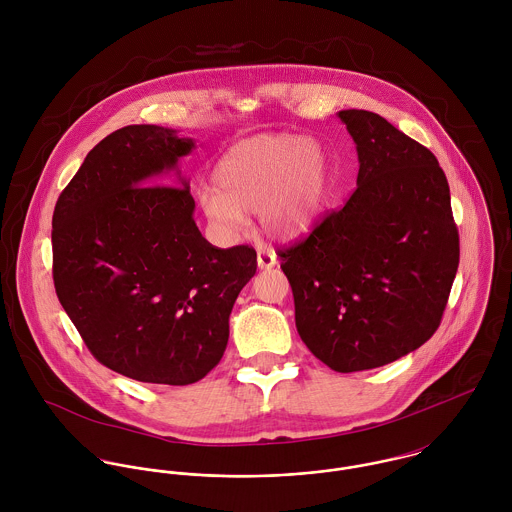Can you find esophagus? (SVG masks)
<instances>
[{
	"label": "esophagus",
	"instance_id": "obj_1",
	"mask_svg": "<svg viewBox=\"0 0 512 512\" xmlns=\"http://www.w3.org/2000/svg\"><path fill=\"white\" fill-rule=\"evenodd\" d=\"M276 264H278L276 254H274L270 248H260V250H258V268L270 270V268H274Z\"/></svg>",
	"mask_w": 512,
	"mask_h": 512
}]
</instances>
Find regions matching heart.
Returning a JSON list of instances; mask_svg holds the SVG:
<instances>
[{
	"mask_svg": "<svg viewBox=\"0 0 512 512\" xmlns=\"http://www.w3.org/2000/svg\"><path fill=\"white\" fill-rule=\"evenodd\" d=\"M213 187L199 197L205 215L224 230L260 211L264 230L295 238L319 219L331 193L329 161L315 140L292 134L256 136L222 153Z\"/></svg>",
	"mask_w": 512,
	"mask_h": 512,
	"instance_id": "1",
	"label": "heart"
}]
</instances>
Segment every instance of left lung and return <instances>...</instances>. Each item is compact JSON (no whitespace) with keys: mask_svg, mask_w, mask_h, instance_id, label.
<instances>
[{"mask_svg":"<svg viewBox=\"0 0 512 512\" xmlns=\"http://www.w3.org/2000/svg\"><path fill=\"white\" fill-rule=\"evenodd\" d=\"M337 116L357 146V189L280 258L301 341L329 368L357 372L394 363L436 333L459 234L428 147L374 112Z\"/></svg>","mask_w":512,"mask_h":512,"instance_id":"8db88e82","label":"left lung"}]
</instances>
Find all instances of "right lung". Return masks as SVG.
Listing matches in <instances>:
<instances>
[{"instance_id": "add662e5", "label": "right lung", "mask_w": 512, "mask_h": 512, "mask_svg": "<svg viewBox=\"0 0 512 512\" xmlns=\"http://www.w3.org/2000/svg\"><path fill=\"white\" fill-rule=\"evenodd\" d=\"M193 149L171 128L116 130L53 213L63 309L98 363L140 382L185 386L219 365L232 305L258 266L254 248H217L197 228L177 167ZM171 170L181 188L154 185Z\"/></svg>"}]
</instances>
